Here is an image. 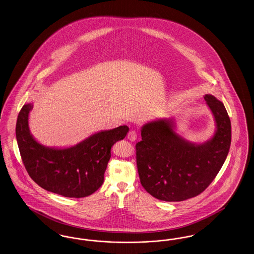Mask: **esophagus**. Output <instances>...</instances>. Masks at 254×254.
I'll return each mask as SVG.
<instances>
[{
  "instance_id": "esophagus-1",
  "label": "esophagus",
  "mask_w": 254,
  "mask_h": 254,
  "mask_svg": "<svg viewBox=\"0 0 254 254\" xmlns=\"http://www.w3.org/2000/svg\"><path fill=\"white\" fill-rule=\"evenodd\" d=\"M127 139L131 142H135L137 140V132L135 130H131V131L128 132L127 134Z\"/></svg>"
}]
</instances>
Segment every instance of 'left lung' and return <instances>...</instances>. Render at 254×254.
<instances>
[{
  "instance_id": "1",
  "label": "left lung",
  "mask_w": 254,
  "mask_h": 254,
  "mask_svg": "<svg viewBox=\"0 0 254 254\" xmlns=\"http://www.w3.org/2000/svg\"><path fill=\"white\" fill-rule=\"evenodd\" d=\"M204 99L215 125L204 142L186 140L176 131V120L161 118L145 123L142 141L136 144L137 167L142 187L163 201H183L210 185L226 161L232 141V126L223 103L212 94Z\"/></svg>"
}]
</instances>
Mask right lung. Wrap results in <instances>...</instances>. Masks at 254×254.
Segmentation results:
<instances>
[{
    "label": "right lung",
    "mask_w": 254,
    "mask_h": 254,
    "mask_svg": "<svg viewBox=\"0 0 254 254\" xmlns=\"http://www.w3.org/2000/svg\"><path fill=\"white\" fill-rule=\"evenodd\" d=\"M33 103L23 105L16 124V138L23 164L31 179L52 193L84 197L103 183L113 144L125 139L127 126L101 130L66 147H50L38 142L29 128Z\"/></svg>",
    "instance_id": "1"
}]
</instances>
